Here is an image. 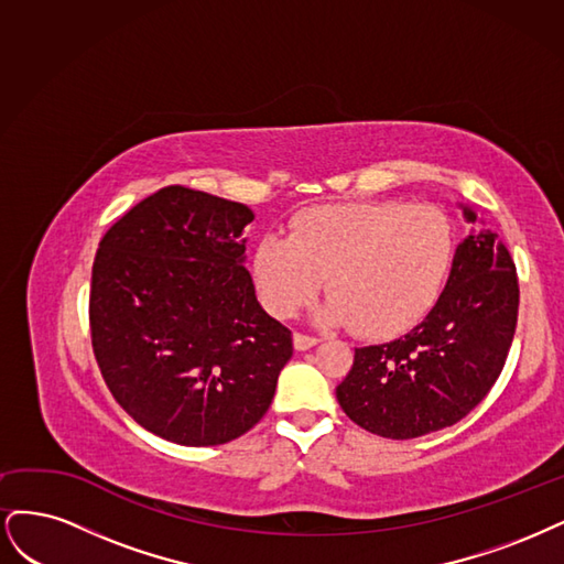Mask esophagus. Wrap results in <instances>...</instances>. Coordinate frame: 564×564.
Listing matches in <instances>:
<instances>
[{"mask_svg":"<svg viewBox=\"0 0 564 564\" xmlns=\"http://www.w3.org/2000/svg\"><path fill=\"white\" fill-rule=\"evenodd\" d=\"M293 344H295V349H297V351H306V349L316 347L318 339H316V337H308V335H304V333H295Z\"/></svg>","mask_w":564,"mask_h":564,"instance_id":"34e87169","label":"esophagus"}]
</instances>
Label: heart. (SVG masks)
<instances>
[{
	"label": "heart",
	"instance_id": "1",
	"mask_svg": "<svg viewBox=\"0 0 564 564\" xmlns=\"http://www.w3.org/2000/svg\"><path fill=\"white\" fill-rule=\"evenodd\" d=\"M457 234L435 206L403 202L321 206L300 213L290 234L256 248L252 276L274 316H293L325 276L333 293L314 318L366 337H393L420 323L443 295Z\"/></svg>",
	"mask_w": 564,
	"mask_h": 564
}]
</instances>
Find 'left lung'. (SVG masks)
Masks as SVG:
<instances>
[{
    "label": "left lung",
    "instance_id": "1",
    "mask_svg": "<svg viewBox=\"0 0 564 564\" xmlns=\"http://www.w3.org/2000/svg\"><path fill=\"white\" fill-rule=\"evenodd\" d=\"M459 208L466 223H478L474 208ZM518 302L511 252L495 231L470 229L426 318L393 341L356 349L337 387L341 410L360 429L391 441L457 424L503 370Z\"/></svg>",
    "mask_w": 564,
    "mask_h": 564
}]
</instances>
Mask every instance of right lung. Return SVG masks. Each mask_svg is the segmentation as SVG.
<instances>
[{"label":"right lung","mask_w":564,"mask_h":564,"mask_svg":"<svg viewBox=\"0 0 564 564\" xmlns=\"http://www.w3.org/2000/svg\"><path fill=\"white\" fill-rule=\"evenodd\" d=\"M243 204L163 187L102 236L90 341L107 389L163 441L223 445L256 426L293 356V335L256 297Z\"/></svg>","instance_id":"add662e5"}]
</instances>
